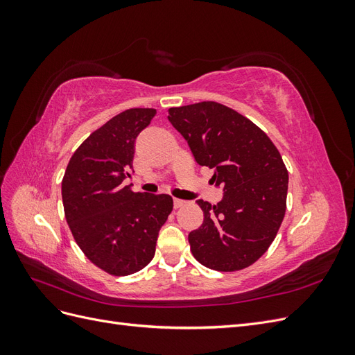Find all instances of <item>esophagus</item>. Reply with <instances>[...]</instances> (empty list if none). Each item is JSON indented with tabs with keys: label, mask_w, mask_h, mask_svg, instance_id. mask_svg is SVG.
<instances>
[{
	"label": "esophagus",
	"mask_w": 355,
	"mask_h": 355,
	"mask_svg": "<svg viewBox=\"0 0 355 355\" xmlns=\"http://www.w3.org/2000/svg\"><path fill=\"white\" fill-rule=\"evenodd\" d=\"M173 204H175V209H179V207L184 206L185 201H184V200H179V198H175V200H173Z\"/></svg>",
	"instance_id": "obj_1"
}]
</instances>
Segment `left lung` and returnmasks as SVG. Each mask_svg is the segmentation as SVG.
<instances>
[{
	"mask_svg": "<svg viewBox=\"0 0 355 355\" xmlns=\"http://www.w3.org/2000/svg\"><path fill=\"white\" fill-rule=\"evenodd\" d=\"M200 166L223 188L216 206L198 200L202 225L188 241L196 259L214 271H240L270 249L286 214L288 173L278 149L249 118L218 102L168 110Z\"/></svg>",
	"mask_w": 355,
	"mask_h": 355,
	"instance_id": "left-lung-1",
	"label": "left lung"
}]
</instances>
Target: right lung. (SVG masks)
Here are the masks:
<instances>
[{
	"instance_id": "add662e5",
	"label": "right lung",
	"mask_w": 355,
	"mask_h": 355,
	"mask_svg": "<svg viewBox=\"0 0 355 355\" xmlns=\"http://www.w3.org/2000/svg\"><path fill=\"white\" fill-rule=\"evenodd\" d=\"M155 114L132 108L111 118L77 148L62 179L63 210L75 243L92 263L115 277L135 274L153 261L158 231L173 210L170 196L124 185L136 137Z\"/></svg>"
}]
</instances>
